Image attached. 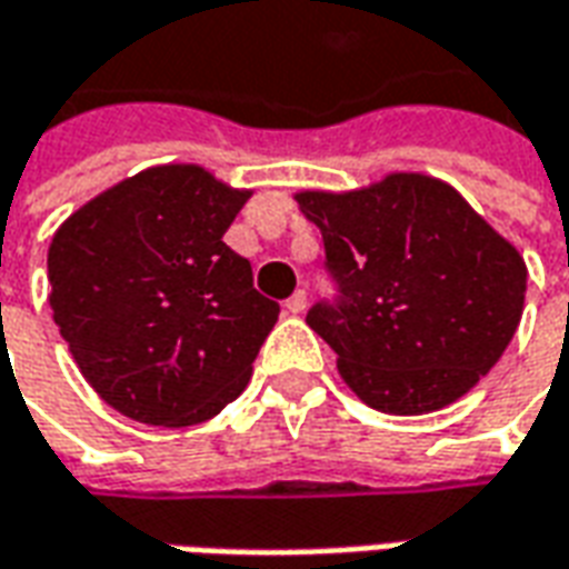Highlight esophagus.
<instances>
[{
  "mask_svg": "<svg viewBox=\"0 0 569 569\" xmlns=\"http://www.w3.org/2000/svg\"><path fill=\"white\" fill-rule=\"evenodd\" d=\"M305 308H308V292H305V289H298L296 296L286 301V310H289L292 317H298V313H305Z\"/></svg>",
  "mask_w": 569,
  "mask_h": 569,
  "instance_id": "esophagus-1",
  "label": "esophagus"
}]
</instances>
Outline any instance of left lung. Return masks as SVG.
I'll use <instances>...</instances> for the list:
<instances>
[{
    "mask_svg": "<svg viewBox=\"0 0 569 569\" xmlns=\"http://www.w3.org/2000/svg\"><path fill=\"white\" fill-rule=\"evenodd\" d=\"M322 231L341 305L308 326L338 375L383 415H429L466 396L525 313L521 252L436 176L396 170L350 191H296Z\"/></svg>",
    "mask_w": 569,
    "mask_h": 569,
    "instance_id": "1",
    "label": "left lung"
}]
</instances>
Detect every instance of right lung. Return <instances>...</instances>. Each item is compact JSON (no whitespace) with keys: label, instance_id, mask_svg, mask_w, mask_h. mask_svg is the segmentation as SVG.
I'll use <instances>...</instances> for the list:
<instances>
[{"label":"right lung","instance_id":"right-lung-1","mask_svg":"<svg viewBox=\"0 0 569 569\" xmlns=\"http://www.w3.org/2000/svg\"><path fill=\"white\" fill-rule=\"evenodd\" d=\"M249 198L200 163H158L54 231L48 305L84 381L118 415L194 427L247 390L280 313L222 240Z\"/></svg>","mask_w":569,"mask_h":569}]
</instances>
